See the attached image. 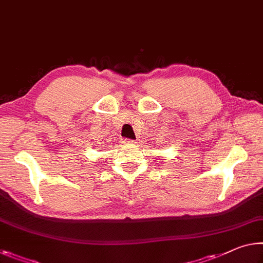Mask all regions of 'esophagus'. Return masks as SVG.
<instances>
[{
	"label": "esophagus",
	"instance_id": "34e87169",
	"mask_svg": "<svg viewBox=\"0 0 263 263\" xmlns=\"http://www.w3.org/2000/svg\"><path fill=\"white\" fill-rule=\"evenodd\" d=\"M123 143H124L125 145H132V144H135V141L130 140V139H124Z\"/></svg>",
	"mask_w": 263,
	"mask_h": 263
}]
</instances>
